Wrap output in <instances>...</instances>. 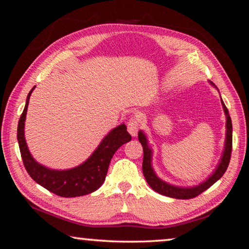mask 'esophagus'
Here are the masks:
<instances>
[{
    "label": "esophagus",
    "mask_w": 249,
    "mask_h": 249,
    "mask_svg": "<svg viewBox=\"0 0 249 249\" xmlns=\"http://www.w3.org/2000/svg\"><path fill=\"white\" fill-rule=\"evenodd\" d=\"M127 129L132 136H136L138 129H140V121H138V119H135V117L130 119L127 123Z\"/></svg>",
    "instance_id": "1"
}]
</instances>
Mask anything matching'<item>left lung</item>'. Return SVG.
Returning a JSON list of instances; mask_svg holds the SVG:
<instances>
[{
	"instance_id": "obj_1",
	"label": "left lung",
	"mask_w": 249,
	"mask_h": 249,
	"mask_svg": "<svg viewBox=\"0 0 249 249\" xmlns=\"http://www.w3.org/2000/svg\"><path fill=\"white\" fill-rule=\"evenodd\" d=\"M223 108L226 114V141H225V148L223 151V156L221 159V162L214 174L210 177L208 180H205L203 183H201L196 187L193 188H179L175 187V185L168 184L165 181L160 180L157 176L155 175L151 167V149L148 147V142H147V138L142 132L138 133V140H140L141 144L142 146V150H144V159H142V174H144L145 179L147 183L150 185V188L155 190L156 192L160 193V195L175 197V199H193V197L201 195L202 192L213 185L216 181L221 178V177L225 174V171L229 167L230 160H231V142H233V129H231V120L229 114V109L225 107L224 102L222 101Z\"/></svg>"
}]
</instances>
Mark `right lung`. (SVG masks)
Masks as SVG:
<instances>
[{"mask_svg":"<svg viewBox=\"0 0 249 249\" xmlns=\"http://www.w3.org/2000/svg\"><path fill=\"white\" fill-rule=\"evenodd\" d=\"M33 88L27 95L25 108L19 117L18 126V141L23 163L28 175L34 181L59 196L74 197L89 195L103 184L111 159L122 145L132 140L125 124L117 126L104 137L102 142L95 149L91 157L80 165L69 170H53L39 165L32 157L24 137V126L29 98Z\"/></svg>","mask_w":249,"mask_h":249,"instance_id":"right-lung-1","label":"right lung"}]
</instances>
